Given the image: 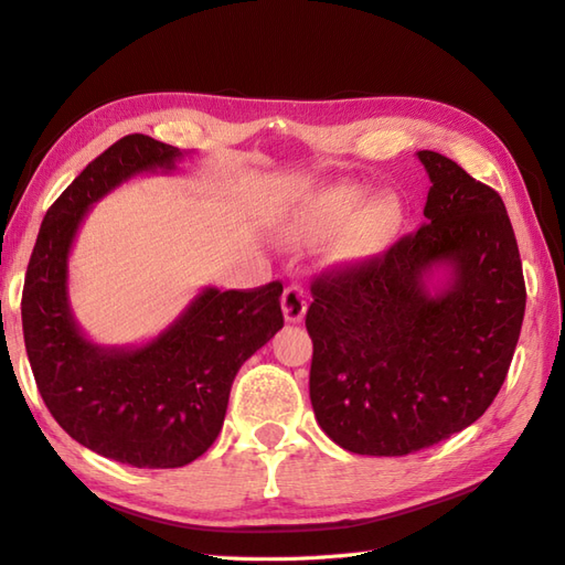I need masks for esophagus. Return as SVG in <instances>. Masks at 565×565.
<instances>
[{
	"label": "esophagus",
	"mask_w": 565,
	"mask_h": 565,
	"mask_svg": "<svg viewBox=\"0 0 565 565\" xmlns=\"http://www.w3.org/2000/svg\"><path fill=\"white\" fill-rule=\"evenodd\" d=\"M281 308H284L286 322H300L302 317H306V310H308L306 288L298 286V284L286 286V291L281 296Z\"/></svg>",
	"instance_id": "obj_1"
}]
</instances>
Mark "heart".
<instances>
[{"label":"heart","instance_id":"1","mask_svg":"<svg viewBox=\"0 0 565 565\" xmlns=\"http://www.w3.org/2000/svg\"><path fill=\"white\" fill-rule=\"evenodd\" d=\"M363 198V191L349 183L312 188L286 210V236L291 241H320L337 230L329 243L331 259L358 263L377 255L396 236L401 207L394 198H377L360 207Z\"/></svg>","mask_w":565,"mask_h":565}]
</instances>
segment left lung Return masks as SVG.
Instances as JSON below:
<instances>
[{
	"mask_svg": "<svg viewBox=\"0 0 565 565\" xmlns=\"http://www.w3.org/2000/svg\"><path fill=\"white\" fill-rule=\"evenodd\" d=\"M425 224L384 255L317 274L306 327L310 401L331 441L360 456H408L470 427L509 374L525 279L501 195L439 152ZM452 267L431 297V266Z\"/></svg>",
	"mask_w": 565,
	"mask_h": 565,
	"instance_id": "obj_1",
	"label": "left lung"
}]
</instances>
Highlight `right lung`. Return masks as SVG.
Listing matches in <instances>:
<instances>
[{
    "label": "right lung",
    "mask_w": 565,
    "mask_h": 565,
    "mask_svg": "<svg viewBox=\"0 0 565 565\" xmlns=\"http://www.w3.org/2000/svg\"><path fill=\"white\" fill-rule=\"evenodd\" d=\"M183 152L124 136L54 200L28 263L21 320L38 392L60 427L90 451L134 468H181L214 444L231 384L284 327L281 281L205 288L162 334L138 349H103L68 308V253L85 212L126 179L173 169Z\"/></svg>",
    "instance_id": "add662e5"
}]
</instances>
